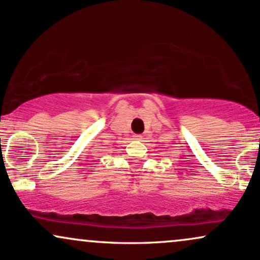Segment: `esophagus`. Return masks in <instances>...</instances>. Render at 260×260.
<instances>
[{
	"label": "esophagus",
	"mask_w": 260,
	"mask_h": 260,
	"mask_svg": "<svg viewBox=\"0 0 260 260\" xmlns=\"http://www.w3.org/2000/svg\"><path fill=\"white\" fill-rule=\"evenodd\" d=\"M134 139H137V140H142V139H143V137H142V136H134Z\"/></svg>",
	"instance_id": "1"
}]
</instances>
